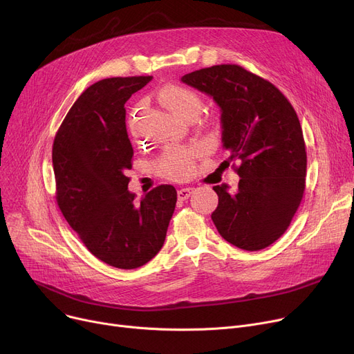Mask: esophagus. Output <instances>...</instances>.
Returning <instances> with one entry per match:
<instances>
[{"label":"esophagus","mask_w":354,"mask_h":354,"mask_svg":"<svg viewBox=\"0 0 354 354\" xmlns=\"http://www.w3.org/2000/svg\"><path fill=\"white\" fill-rule=\"evenodd\" d=\"M192 194H194V188H182L178 191V198L180 201H185V199H188Z\"/></svg>","instance_id":"obj_1"}]
</instances>
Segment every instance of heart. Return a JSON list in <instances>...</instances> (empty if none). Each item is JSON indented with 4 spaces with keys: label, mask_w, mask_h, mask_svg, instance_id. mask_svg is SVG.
I'll return each mask as SVG.
<instances>
[{
    "label": "heart",
    "mask_w": 354,
    "mask_h": 354,
    "mask_svg": "<svg viewBox=\"0 0 354 354\" xmlns=\"http://www.w3.org/2000/svg\"><path fill=\"white\" fill-rule=\"evenodd\" d=\"M156 97L160 104L185 120H194L202 109L199 93L183 84H165L158 90ZM201 153V145L166 147L156 162V167L159 174L167 179L183 180L194 172L195 159Z\"/></svg>",
    "instance_id": "1"
}]
</instances>
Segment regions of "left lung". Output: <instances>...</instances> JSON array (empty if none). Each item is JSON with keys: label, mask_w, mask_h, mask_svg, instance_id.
<instances>
[{"label": "left lung", "mask_w": 354, "mask_h": 354, "mask_svg": "<svg viewBox=\"0 0 354 354\" xmlns=\"http://www.w3.org/2000/svg\"><path fill=\"white\" fill-rule=\"evenodd\" d=\"M182 82L221 107L225 162L241 178L235 194L214 187L218 232L241 250L267 248L290 227L306 188V143L294 107L272 83L238 64L201 68Z\"/></svg>", "instance_id": "1"}]
</instances>
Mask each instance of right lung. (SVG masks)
Listing matches in <instances>:
<instances>
[{"instance_id": "1", "label": "right lung", "mask_w": 354, "mask_h": 354, "mask_svg": "<svg viewBox=\"0 0 354 354\" xmlns=\"http://www.w3.org/2000/svg\"><path fill=\"white\" fill-rule=\"evenodd\" d=\"M152 76L111 77L74 102L53 143L55 201L86 248L122 270L145 266L160 251L176 189L159 185L135 202L127 191L133 147L124 103Z\"/></svg>"}]
</instances>
